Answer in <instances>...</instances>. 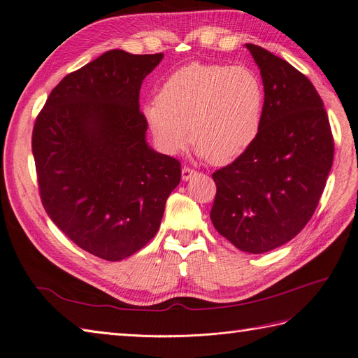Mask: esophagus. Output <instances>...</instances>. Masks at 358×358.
Segmentation results:
<instances>
[{
    "mask_svg": "<svg viewBox=\"0 0 358 358\" xmlns=\"http://www.w3.org/2000/svg\"><path fill=\"white\" fill-rule=\"evenodd\" d=\"M197 175V171L196 170H194V169H189V167H183L182 169V180H189L192 176H196Z\"/></svg>",
    "mask_w": 358,
    "mask_h": 358,
    "instance_id": "obj_1",
    "label": "esophagus"
}]
</instances>
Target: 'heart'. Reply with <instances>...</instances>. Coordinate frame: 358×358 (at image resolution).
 Returning <instances> with one entry per match:
<instances>
[{"mask_svg":"<svg viewBox=\"0 0 358 358\" xmlns=\"http://www.w3.org/2000/svg\"><path fill=\"white\" fill-rule=\"evenodd\" d=\"M264 103V86L252 70L196 62L173 73L143 113L164 154L178 155L192 138L210 164L227 166L257 142Z\"/></svg>","mask_w":358,"mask_h":358,"instance_id":"1","label":"heart"}]
</instances>
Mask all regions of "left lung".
I'll use <instances>...</instances> for the list:
<instances>
[{
    "label": "left lung",
    "instance_id": "left-lung-1",
    "mask_svg": "<svg viewBox=\"0 0 358 358\" xmlns=\"http://www.w3.org/2000/svg\"><path fill=\"white\" fill-rule=\"evenodd\" d=\"M245 46L264 85L263 127L246 154L212 175L210 220L241 251L263 254L289 242L312 218L334 142L321 96L306 76L272 52Z\"/></svg>",
    "mask_w": 358,
    "mask_h": 358
}]
</instances>
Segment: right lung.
Returning a JSON list of instances; mask_svg holds the SVG:
<instances>
[{
    "label": "right lung",
    "mask_w": 358,
    "mask_h": 358,
    "mask_svg": "<svg viewBox=\"0 0 358 358\" xmlns=\"http://www.w3.org/2000/svg\"><path fill=\"white\" fill-rule=\"evenodd\" d=\"M113 49L64 78L36 119L43 208L79 248L107 262L157 234L180 162L146 142L138 92L162 59Z\"/></svg>",
    "instance_id": "right-lung-1"
}]
</instances>
